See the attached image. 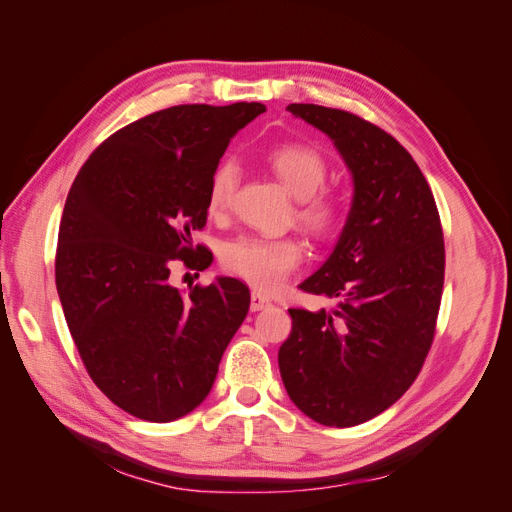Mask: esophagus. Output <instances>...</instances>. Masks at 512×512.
Here are the masks:
<instances>
[{"label": "esophagus", "mask_w": 512, "mask_h": 512, "mask_svg": "<svg viewBox=\"0 0 512 512\" xmlns=\"http://www.w3.org/2000/svg\"><path fill=\"white\" fill-rule=\"evenodd\" d=\"M271 305V299L265 297L262 292H252V299H250V309L252 312H260V309H267Z\"/></svg>", "instance_id": "1"}]
</instances>
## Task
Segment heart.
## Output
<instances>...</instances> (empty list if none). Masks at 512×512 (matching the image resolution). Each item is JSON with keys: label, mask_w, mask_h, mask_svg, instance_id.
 Returning <instances> with one entry per match:
<instances>
[{"label": "heart", "mask_w": 512, "mask_h": 512, "mask_svg": "<svg viewBox=\"0 0 512 512\" xmlns=\"http://www.w3.org/2000/svg\"><path fill=\"white\" fill-rule=\"evenodd\" d=\"M267 164L273 175L284 183V188L294 198H299V224L320 239L335 235L344 222V203L339 196L320 190L329 170L322 153L303 143H284L267 153ZM237 183L239 166L235 160L224 158L215 164L207 188V211L211 215L228 211L237 192ZM220 258L228 273L241 277L243 282L258 290L271 292L280 288L288 275L301 265L305 245L297 237L241 235L224 243Z\"/></svg>", "instance_id": "1"}]
</instances>
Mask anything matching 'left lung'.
Wrapping results in <instances>:
<instances>
[{
	"label": "left lung",
	"mask_w": 512,
	"mask_h": 512,
	"mask_svg": "<svg viewBox=\"0 0 512 512\" xmlns=\"http://www.w3.org/2000/svg\"><path fill=\"white\" fill-rule=\"evenodd\" d=\"M335 143L354 181L346 226L303 292L339 299L331 312L288 309L277 361L303 414L361 425L404 395L431 348L444 286V237L431 188L410 153L359 115L288 104Z\"/></svg>",
	"instance_id": "8db88e82"
}]
</instances>
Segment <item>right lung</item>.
<instances>
[{
  "label": "right lung",
  "instance_id": "1",
  "mask_svg": "<svg viewBox=\"0 0 512 512\" xmlns=\"http://www.w3.org/2000/svg\"><path fill=\"white\" fill-rule=\"evenodd\" d=\"M260 102L179 104L117 130L76 175L59 224L55 282L98 389L128 414L168 423L203 404L250 309L235 277L179 292L170 267L205 271L190 245L207 224L215 164Z\"/></svg>",
  "mask_w": 512,
  "mask_h": 512
}]
</instances>
